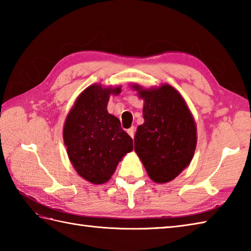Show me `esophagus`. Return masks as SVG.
<instances>
[{
  "label": "esophagus",
  "instance_id": "obj_1",
  "mask_svg": "<svg viewBox=\"0 0 251 251\" xmlns=\"http://www.w3.org/2000/svg\"><path fill=\"white\" fill-rule=\"evenodd\" d=\"M127 132H128V135L132 138V139H134V136H135V127H134V126L130 127L129 129H127Z\"/></svg>",
  "mask_w": 251,
  "mask_h": 251
}]
</instances>
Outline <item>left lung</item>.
<instances>
[{
  "label": "left lung",
  "instance_id": "8db88e82",
  "mask_svg": "<svg viewBox=\"0 0 251 251\" xmlns=\"http://www.w3.org/2000/svg\"><path fill=\"white\" fill-rule=\"evenodd\" d=\"M131 88L143 100L145 119L137 127L135 152L151 180L167 183L193 158L197 142L194 117L182 96L168 84L150 88L132 84Z\"/></svg>",
  "mask_w": 251,
  "mask_h": 251
}]
</instances>
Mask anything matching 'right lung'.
I'll list each match as a JSON object with an SVG mask.
<instances>
[{"instance_id":"obj_1","label":"right lung","mask_w":251,"mask_h":251,"mask_svg":"<svg viewBox=\"0 0 251 251\" xmlns=\"http://www.w3.org/2000/svg\"><path fill=\"white\" fill-rule=\"evenodd\" d=\"M121 86L93 84L78 95L63 125V142L76 173L88 182L109 181L116 166L132 151V139L106 106Z\"/></svg>"}]
</instances>
